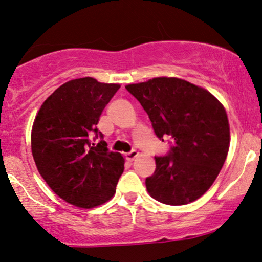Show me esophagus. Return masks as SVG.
<instances>
[{"instance_id": "esophagus-1", "label": "esophagus", "mask_w": 262, "mask_h": 262, "mask_svg": "<svg viewBox=\"0 0 262 262\" xmlns=\"http://www.w3.org/2000/svg\"><path fill=\"white\" fill-rule=\"evenodd\" d=\"M139 156V152L138 151H135V150H133V151H130V152H128L127 155H125V158H127V160L129 161V162H133L135 158H137Z\"/></svg>"}]
</instances>
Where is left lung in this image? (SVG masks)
Returning a JSON list of instances; mask_svg holds the SVG:
<instances>
[{"label": "left lung", "mask_w": 262, "mask_h": 262, "mask_svg": "<svg viewBox=\"0 0 262 262\" xmlns=\"http://www.w3.org/2000/svg\"><path fill=\"white\" fill-rule=\"evenodd\" d=\"M125 88L147 112L156 135L173 139L169 154L155 157V173L145 181L150 196L169 205L198 200L217 178L230 148L224 105L207 89L177 77Z\"/></svg>", "instance_id": "obj_1"}]
</instances>
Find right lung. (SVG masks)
I'll use <instances>...</instances> for the list:
<instances>
[{
  "label": "right lung",
  "instance_id": "right-lung-1",
  "mask_svg": "<svg viewBox=\"0 0 262 262\" xmlns=\"http://www.w3.org/2000/svg\"><path fill=\"white\" fill-rule=\"evenodd\" d=\"M120 87L93 77L71 79L46 99L32 124L31 151L38 173L54 193L78 208L110 201L123 173L121 154L108 151L104 140H89L92 133L98 135L101 112Z\"/></svg>",
  "mask_w": 262,
  "mask_h": 262
}]
</instances>
